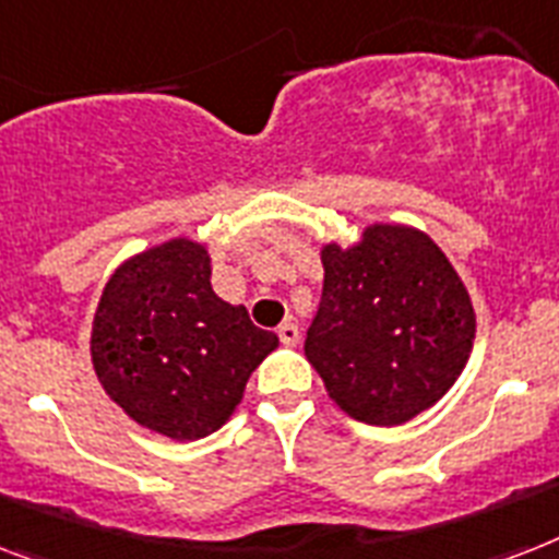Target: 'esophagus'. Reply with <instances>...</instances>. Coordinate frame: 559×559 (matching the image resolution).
<instances>
[{
  "label": "esophagus",
  "instance_id": "obj_1",
  "mask_svg": "<svg viewBox=\"0 0 559 559\" xmlns=\"http://www.w3.org/2000/svg\"><path fill=\"white\" fill-rule=\"evenodd\" d=\"M278 338H281V344H287V347H293V344H298L301 333H298V326H295L293 321H284V324L278 326Z\"/></svg>",
  "mask_w": 559,
  "mask_h": 559
}]
</instances>
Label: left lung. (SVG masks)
<instances>
[{
  "mask_svg": "<svg viewBox=\"0 0 559 559\" xmlns=\"http://www.w3.org/2000/svg\"><path fill=\"white\" fill-rule=\"evenodd\" d=\"M324 289L304 353L344 413L402 425L460 379L474 347V307L425 233L376 224L361 243L321 252Z\"/></svg>",
  "mask_w": 559,
  "mask_h": 559,
  "instance_id": "1",
  "label": "left lung"
}]
</instances>
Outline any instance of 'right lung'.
<instances>
[{
	"instance_id": "obj_1",
	"label": "right lung",
	"mask_w": 559,
	"mask_h": 559,
	"mask_svg": "<svg viewBox=\"0 0 559 559\" xmlns=\"http://www.w3.org/2000/svg\"><path fill=\"white\" fill-rule=\"evenodd\" d=\"M209 275L206 249L194 240L148 249L111 275L91 330L108 396L143 428L180 442L215 433L278 347L247 307L217 298Z\"/></svg>"
}]
</instances>
